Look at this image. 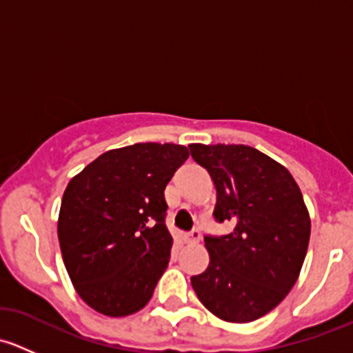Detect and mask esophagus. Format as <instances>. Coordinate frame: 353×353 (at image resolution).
<instances>
[{
    "mask_svg": "<svg viewBox=\"0 0 353 353\" xmlns=\"http://www.w3.org/2000/svg\"><path fill=\"white\" fill-rule=\"evenodd\" d=\"M199 239H201V234H199V230H191L190 234H186V236H184V243L186 244H196V243H199Z\"/></svg>",
    "mask_w": 353,
    "mask_h": 353,
    "instance_id": "34e87169",
    "label": "esophagus"
}]
</instances>
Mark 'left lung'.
I'll return each mask as SVG.
<instances>
[{"mask_svg":"<svg viewBox=\"0 0 353 353\" xmlns=\"http://www.w3.org/2000/svg\"><path fill=\"white\" fill-rule=\"evenodd\" d=\"M216 190L215 219L234 230L205 237L208 268L191 276L201 304L227 323L268 314L301 273L311 219L297 183L282 163L248 145H190Z\"/></svg>","mask_w":353,"mask_h":353,"instance_id":"obj_1","label":"left lung"}]
</instances>
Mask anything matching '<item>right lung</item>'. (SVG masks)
<instances>
[{
	"instance_id": "1",
	"label": "right lung",
	"mask_w": 353,
	"mask_h": 353,
	"mask_svg": "<svg viewBox=\"0 0 353 353\" xmlns=\"http://www.w3.org/2000/svg\"><path fill=\"white\" fill-rule=\"evenodd\" d=\"M188 157L174 143L114 148L68 183L59 245L74 290L94 311L123 318L152 299L172 248L163 190Z\"/></svg>"
}]
</instances>
